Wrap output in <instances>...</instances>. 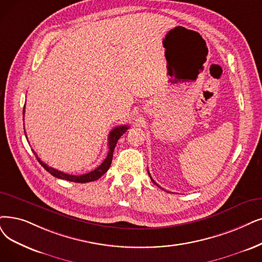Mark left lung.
Masks as SVG:
<instances>
[{
  "label": "left lung",
  "instance_id": "left-lung-1",
  "mask_svg": "<svg viewBox=\"0 0 262 262\" xmlns=\"http://www.w3.org/2000/svg\"><path fill=\"white\" fill-rule=\"evenodd\" d=\"M148 175H149V177H150V180H151V181H152V183H154V184H155V185H157V186H159V185H158V184H157V183H156V182H155V181H154V180H152V177H151V176H150V174H149V172H148ZM159 187H160V186H159Z\"/></svg>",
  "mask_w": 262,
  "mask_h": 262
}]
</instances>
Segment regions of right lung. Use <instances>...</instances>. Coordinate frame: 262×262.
<instances>
[{"label": "right lung", "instance_id": "right-lung-1", "mask_svg": "<svg viewBox=\"0 0 262 262\" xmlns=\"http://www.w3.org/2000/svg\"><path fill=\"white\" fill-rule=\"evenodd\" d=\"M24 115H25V107H24ZM129 129L128 125H119V127L114 128L110 134H108V152H107V157L104 161L97 167L96 170H93L87 174H82V175H71V174H67L63 173L61 171H58L54 167L48 166L46 163H44L43 161H40V159L37 157V155L34 152V155L36 156V159L38 160V162L41 164V166L44 167V169L49 172L52 176L57 177V179L60 180H66L69 182H74V183H89V182H93V181H97L99 180L100 177L107 172V170L110 169L112 160H113V152L115 149V146L117 144V141L119 140V138L121 135ZM26 133V131H25ZM26 138H27V134H26Z\"/></svg>", "mask_w": 262, "mask_h": 262}]
</instances>
